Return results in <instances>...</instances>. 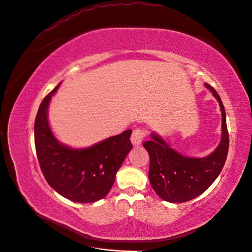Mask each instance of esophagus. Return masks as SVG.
Masks as SVG:
<instances>
[{
	"mask_svg": "<svg viewBox=\"0 0 252 252\" xmlns=\"http://www.w3.org/2000/svg\"><path fill=\"white\" fill-rule=\"evenodd\" d=\"M144 138H145V131L142 129H136L133 131V134H131V137H130L131 144L135 145V146H139V145L142 144Z\"/></svg>",
	"mask_w": 252,
	"mask_h": 252,
	"instance_id": "34e87169",
	"label": "esophagus"
}]
</instances>
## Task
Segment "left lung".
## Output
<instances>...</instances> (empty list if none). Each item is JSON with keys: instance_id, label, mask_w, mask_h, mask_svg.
Instances as JSON below:
<instances>
[{"instance_id": "8db88e82", "label": "left lung", "mask_w": 252, "mask_h": 252, "mask_svg": "<svg viewBox=\"0 0 252 252\" xmlns=\"http://www.w3.org/2000/svg\"><path fill=\"white\" fill-rule=\"evenodd\" d=\"M204 86L219 102L221 112L220 141L213 152L204 157L183 155L154 131L151 134L152 140L143 144L150 156L151 186L156 194L167 202L183 203L201 195L219 177L227 159L229 134L226 111L215 89L208 84Z\"/></svg>"}]
</instances>
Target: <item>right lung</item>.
<instances>
[{"mask_svg":"<svg viewBox=\"0 0 252 252\" xmlns=\"http://www.w3.org/2000/svg\"><path fill=\"white\" fill-rule=\"evenodd\" d=\"M61 83L43 100L34 122V143L39 166L50 186L73 202H96L108 194L115 176L133 149L131 129L90 147L72 148L61 143L49 125L48 110Z\"/></svg>","mask_w":252,"mask_h":252,"instance_id":"1","label":"right lung"}]
</instances>
